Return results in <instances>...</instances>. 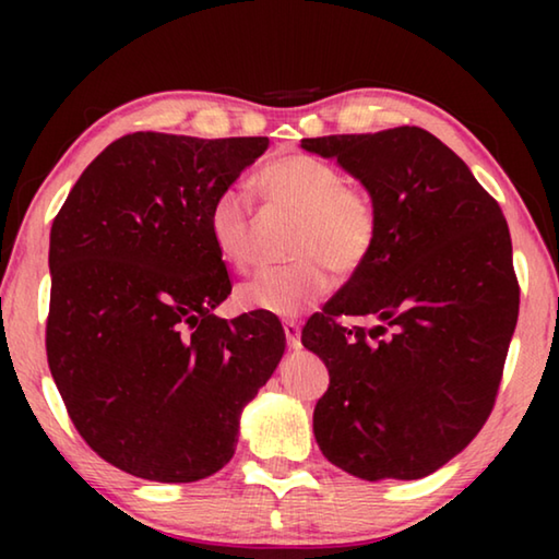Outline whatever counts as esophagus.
<instances>
[{
	"mask_svg": "<svg viewBox=\"0 0 559 559\" xmlns=\"http://www.w3.org/2000/svg\"><path fill=\"white\" fill-rule=\"evenodd\" d=\"M283 333H286V343L290 349H298L300 347V325L293 323V320H286L283 323Z\"/></svg>",
	"mask_w": 559,
	"mask_h": 559,
	"instance_id": "34e87169",
	"label": "esophagus"
}]
</instances>
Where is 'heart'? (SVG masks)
I'll return each mask as SVG.
<instances>
[{
    "label": "heart",
    "instance_id": "heart-1",
    "mask_svg": "<svg viewBox=\"0 0 559 559\" xmlns=\"http://www.w3.org/2000/svg\"><path fill=\"white\" fill-rule=\"evenodd\" d=\"M269 202L298 214L288 266L261 271L239 288L246 310L293 318L313 308L335 288V272L353 273L372 257L380 239V214L365 187L349 185L335 165L313 155H281L257 173ZM206 231L224 263L253 266L251 210L239 187H224L206 210Z\"/></svg>",
    "mask_w": 559,
    "mask_h": 559
}]
</instances>
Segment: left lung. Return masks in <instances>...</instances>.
Returning a JSON list of instances; mask_svg holds the SVG:
<instances>
[{"label":"left lung","mask_w":559,"mask_h":559,"mask_svg":"<svg viewBox=\"0 0 559 559\" xmlns=\"http://www.w3.org/2000/svg\"><path fill=\"white\" fill-rule=\"evenodd\" d=\"M362 182L380 214L372 257L302 328L328 392L323 456L365 480H414L468 447L496 404L520 288L498 202L431 132L306 138ZM370 314V331L338 323Z\"/></svg>","instance_id":"left-lung-1"}]
</instances>
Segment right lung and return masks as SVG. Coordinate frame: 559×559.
Returning <instances> with one entry per match:
<instances>
[{
  "instance_id": "add662e5",
  "label": "right lung",
  "mask_w": 559,
  "mask_h": 559,
  "mask_svg": "<svg viewBox=\"0 0 559 559\" xmlns=\"http://www.w3.org/2000/svg\"><path fill=\"white\" fill-rule=\"evenodd\" d=\"M269 138L132 132L83 169L49 243L46 357L73 427L130 476L192 484L231 461L276 370V316H214L231 293L206 210Z\"/></svg>"
}]
</instances>
